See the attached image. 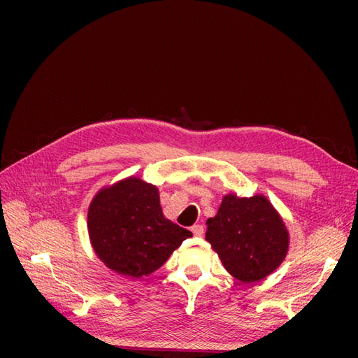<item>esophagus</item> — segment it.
I'll return each mask as SVG.
<instances>
[{
    "instance_id": "1",
    "label": "esophagus",
    "mask_w": 358,
    "mask_h": 358,
    "mask_svg": "<svg viewBox=\"0 0 358 358\" xmlns=\"http://www.w3.org/2000/svg\"><path fill=\"white\" fill-rule=\"evenodd\" d=\"M191 231H192V234L196 236V237H201V236H203V233H204V225H201V224H196V225H192Z\"/></svg>"
}]
</instances>
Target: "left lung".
Listing matches in <instances>:
<instances>
[{
  "instance_id": "obj_1",
  "label": "left lung",
  "mask_w": 358,
  "mask_h": 358,
  "mask_svg": "<svg viewBox=\"0 0 358 358\" xmlns=\"http://www.w3.org/2000/svg\"><path fill=\"white\" fill-rule=\"evenodd\" d=\"M206 241L229 273L251 284L284 262L288 231L266 197L225 196L215 218L208 220Z\"/></svg>"
}]
</instances>
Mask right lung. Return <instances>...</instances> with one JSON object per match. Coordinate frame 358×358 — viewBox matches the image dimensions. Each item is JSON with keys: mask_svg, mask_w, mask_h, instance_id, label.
I'll use <instances>...</instances> for the list:
<instances>
[{"mask_svg": "<svg viewBox=\"0 0 358 358\" xmlns=\"http://www.w3.org/2000/svg\"><path fill=\"white\" fill-rule=\"evenodd\" d=\"M88 230L103 263L129 278L155 272L192 236L164 218L158 189L138 178H128L96 194L90 206Z\"/></svg>", "mask_w": 358, "mask_h": 358, "instance_id": "add662e5", "label": "right lung"}]
</instances>
